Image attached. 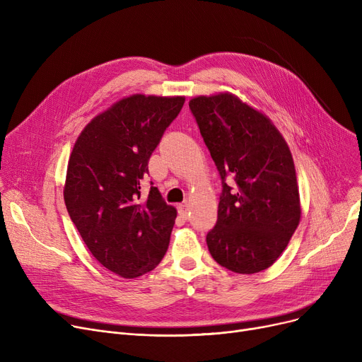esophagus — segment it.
<instances>
[{"label":"esophagus","instance_id":"34e87169","mask_svg":"<svg viewBox=\"0 0 362 362\" xmlns=\"http://www.w3.org/2000/svg\"><path fill=\"white\" fill-rule=\"evenodd\" d=\"M179 214L185 218V220H187V217H189V204L187 202H183V204H180L179 205Z\"/></svg>","mask_w":362,"mask_h":362}]
</instances>
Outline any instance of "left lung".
Wrapping results in <instances>:
<instances>
[{"mask_svg":"<svg viewBox=\"0 0 362 362\" xmlns=\"http://www.w3.org/2000/svg\"><path fill=\"white\" fill-rule=\"evenodd\" d=\"M223 191L208 251L227 270L259 273L273 265L300 220L291 149L272 120L230 92L189 101ZM232 175V188L225 179Z\"/></svg>","mask_w":362,"mask_h":362,"instance_id":"1","label":"left lung"}]
</instances>
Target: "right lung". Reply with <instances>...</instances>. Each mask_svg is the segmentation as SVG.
Returning a JSON list of instances; mask_svg holds the SVG:
<instances>
[{"mask_svg": "<svg viewBox=\"0 0 362 362\" xmlns=\"http://www.w3.org/2000/svg\"><path fill=\"white\" fill-rule=\"evenodd\" d=\"M183 104L185 97L130 95L93 117L70 154L69 216L90 254L124 279L154 270L167 252L177 211L156 186L142 197L141 180Z\"/></svg>", "mask_w": 362, "mask_h": 362, "instance_id": "right-lung-1", "label": "right lung"}]
</instances>
